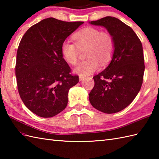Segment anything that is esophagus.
<instances>
[{
  "label": "esophagus",
  "mask_w": 159,
  "mask_h": 159,
  "mask_svg": "<svg viewBox=\"0 0 159 159\" xmlns=\"http://www.w3.org/2000/svg\"><path fill=\"white\" fill-rule=\"evenodd\" d=\"M84 78H85V76H79V80H80V81H81V80L84 79Z\"/></svg>",
  "instance_id": "obj_1"
}]
</instances>
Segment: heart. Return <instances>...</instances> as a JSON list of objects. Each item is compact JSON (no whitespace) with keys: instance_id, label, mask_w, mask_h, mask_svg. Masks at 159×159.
<instances>
[{"instance_id":"heart-1","label":"heart","mask_w":159,"mask_h":159,"mask_svg":"<svg viewBox=\"0 0 159 159\" xmlns=\"http://www.w3.org/2000/svg\"><path fill=\"white\" fill-rule=\"evenodd\" d=\"M74 43L64 42L61 52L64 59L70 65L75 66L79 61L80 51L85 50L87 59L80 63L74 72L80 76H86L95 72L100 68V63L106 66L112 58L115 42L112 35L107 31L87 26L73 35Z\"/></svg>"}]
</instances>
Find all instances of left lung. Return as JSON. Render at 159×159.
<instances>
[{"label": "left lung", "mask_w": 159, "mask_h": 159, "mask_svg": "<svg viewBox=\"0 0 159 159\" xmlns=\"http://www.w3.org/2000/svg\"><path fill=\"white\" fill-rule=\"evenodd\" d=\"M104 26L115 42L113 59L104 70L93 79L89 94L90 103L97 110L115 113L133 102L143 83L145 70L142 43L129 26L111 16L92 21Z\"/></svg>", "instance_id": "obj_1"}]
</instances>
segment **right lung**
<instances>
[{
    "mask_svg": "<svg viewBox=\"0 0 159 159\" xmlns=\"http://www.w3.org/2000/svg\"><path fill=\"white\" fill-rule=\"evenodd\" d=\"M83 22L43 19L31 26L21 39L15 72L20 98L42 117H51L65 109L71 87L79 76L71 74L63 59L62 43Z\"/></svg>",
    "mask_w": 159,
    "mask_h": 159,
    "instance_id": "obj_1",
    "label": "right lung"
}]
</instances>
